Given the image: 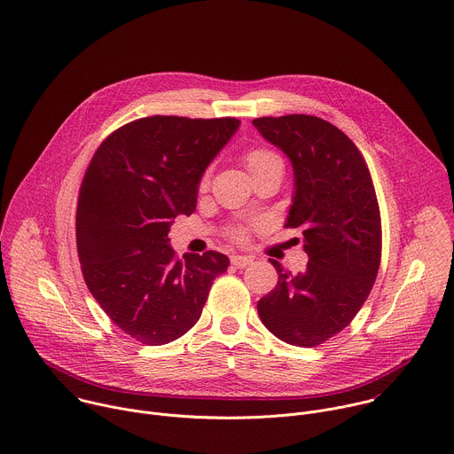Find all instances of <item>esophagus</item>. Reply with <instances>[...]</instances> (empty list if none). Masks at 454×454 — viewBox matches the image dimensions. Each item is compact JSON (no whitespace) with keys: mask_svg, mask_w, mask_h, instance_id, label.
Returning a JSON list of instances; mask_svg holds the SVG:
<instances>
[{"mask_svg":"<svg viewBox=\"0 0 454 454\" xmlns=\"http://www.w3.org/2000/svg\"><path fill=\"white\" fill-rule=\"evenodd\" d=\"M231 263H233L237 269H244V267H247L249 263H253V258H251V256H246V254H231Z\"/></svg>","mask_w":454,"mask_h":454,"instance_id":"obj_1","label":"esophagus"}]
</instances>
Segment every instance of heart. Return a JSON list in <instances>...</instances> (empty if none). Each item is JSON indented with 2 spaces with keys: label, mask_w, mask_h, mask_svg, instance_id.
Segmentation results:
<instances>
[{
  "label": "heart",
  "mask_w": 454,
  "mask_h": 454,
  "mask_svg": "<svg viewBox=\"0 0 454 454\" xmlns=\"http://www.w3.org/2000/svg\"><path fill=\"white\" fill-rule=\"evenodd\" d=\"M274 162H281L279 157L276 153H272V151L269 149H263V147H254V149H249L247 153L244 155V164H246V169L249 171V175L253 176L254 173H258L260 169L267 168L269 164H274ZM208 185V175H203L201 182H200V189H207ZM231 237L235 240H244L246 237V231L244 230H233L231 231Z\"/></svg>",
  "instance_id": "1"
}]
</instances>
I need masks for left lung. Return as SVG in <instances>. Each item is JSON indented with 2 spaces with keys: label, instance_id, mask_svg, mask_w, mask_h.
<instances>
[{
  "label": "left lung",
  "instance_id": "left-lung-1",
  "mask_svg": "<svg viewBox=\"0 0 454 454\" xmlns=\"http://www.w3.org/2000/svg\"><path fill=\"white\" fill-rule=\"evenodd\" d=\"M294 169L285 226L303 233L305 272L281 263L278 285L258 301L263 326L279 340L314 348L342 332L371 294L381 260V217L367 164L332 122L305 114L253 119Z\"/></svg>",
  "mask_w": 454,
  "mask_h": 454
}]
</instances>
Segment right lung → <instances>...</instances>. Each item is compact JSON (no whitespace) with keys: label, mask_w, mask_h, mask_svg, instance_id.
Instances as JSON below:
<instances>
[{"label":"right lung","mask_w":454,"mask_h":454,"mask_svg":"<svg viewBox=\"0 0 454 454\" xmlns=\"http://www.w3.org/2000/svg\"><path fill=\"white\" fill-rule=\"evenodd\" d=\"M235 117L151 115L110 133L85 171L76 208L83 279L105 314L145 346L169 344L201 317L230 260H176L169 230L196 210L205 169L239 129Z\"/></svg>","instance_id":"1"}]
</instances>
